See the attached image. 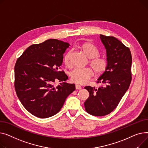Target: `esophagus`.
Returning <instances> with one entry per match:
<instances>
[{
    "instance_id": "obj_1",
    "label": "esophagus",
    "mask_w": 148,
    "mask_h": 148,
    "mask_svg": "<svg viewBox=\"0 0 148 148\" xmlns=\"http://www.w3.org/2000/svg\"><path fill=\"white\" fill-rule=\"evenodd\" d=\"M75 88H76V90H81L82 87H81V86L79 85H76Z\"/></svg>"
}]
</instances>
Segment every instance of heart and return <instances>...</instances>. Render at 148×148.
<instances>
[{"label":"heart","instance_id":"heart-1","mask_svg":"<svg viewBox=\"0 0 148 148\" xmlns=\"http://www.w3.org/2000/svg\"><path fill=\"white\" fill-rule=\"evenodd\" d=\"M84 53L88 58H90L89 64L93 69L97 75H101L105 73L108 67L109 63L107 58L103 56H99V51L97 47L90 42H85L81 46ZM71 53H69L64 58V62L67 67H71ZM94 75V72L90 67L84 69H75L71 73L72 82L84 84L90 80Z\"/></svg>","mask_w":148,"mask_h":148}]
</instances>
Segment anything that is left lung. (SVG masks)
<instances>
[{"label":"left lung","mask_w":148,"mask_h":148,"mask_svg":"<svg viewBox=\"0 0 148 148\" xmlns=\"http://www.w3.org/2000/svg\"><path fill=\"white\" fill-rule=\"evenodd\" d=\"M100 38L106 49L109 65L97 82L103 85L98 88L85 87L90 96L84 103L86 112L97 116L109 114L117 107L132 79V57L129 48L115 37L100 34Z\"/></svg>","instance_id":"left-lung-1"}]
</instances>
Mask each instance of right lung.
<instances>
[{
    "instance_id": "right-lung-1",
    "label": "right lung",
    "mask_w": 148,
    "mask_h": 148,
    "mask_svg": "<svg viewBox=\"0 0 148 148\" xmlns=\"http://www.w3.org/2000/svg\"><path fill=\"white\" fill-rule=\"evenodd\" d=\"M69 46L67 42L51 39L30 46L17 59L15 90L23 106L33 115L47 118L56 115L75 90L74 84L63 82L68 76L63 71H59ZM57 81L61 83L55 87Z\"/></svg>"
}]
</instances>
